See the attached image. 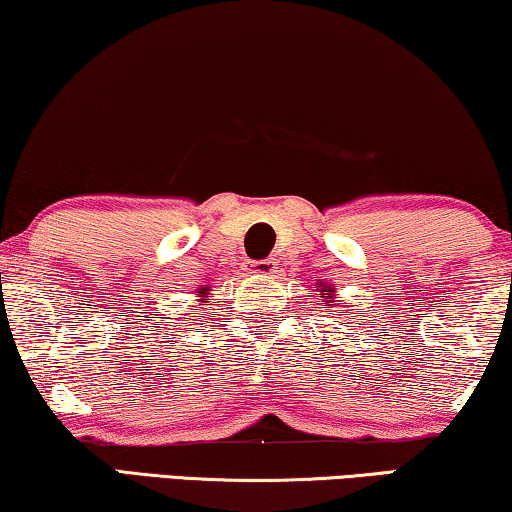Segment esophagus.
I'll return each mask as SVG.
<instances>
[{
    "mask_svg": "<svg viewBox=\"0 0 512 512\" xmlns=\"http://www.w3.org/2000/svg\"><path fill=\"white\" fill-rule=\"evenodd\" d=\"M247 272L256 274V277H272V274L277 272V263L270 261V258H265V261H254L247 265Z\"/></svg>",
    "mask_w": 512,
    "mask_h": 512,
    "instance_id": "34e87169",
    "label": "esophagus"
}]
</instances>
